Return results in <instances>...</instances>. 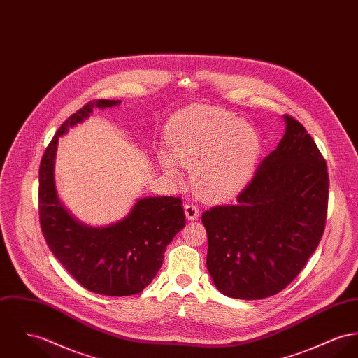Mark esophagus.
Segmentation results:
<instances>
[{
    "instance_id": "esophagus-1",
    "label": "esophagus",
    "mask_w": 358,
    "mask_h": 358,
    "mask_svg": "<svg viewBox=\"0 0 358 358\" xmlns=\"http://www.w3.org/2000/svg\"><path fill=\"white\" fill-rule=\"evenodd\" d=\"M185 215H186L187 220L194 221V220H196V218L199 217V209H198V206H196L195 203L187 202V203L185 205Z\"/></svg>"
}]
</instances>
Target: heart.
Instances as JSON below:
<instances>
[{
  "label": "heart",
  "mask_w": 358,
  "mask_h": 358,
  "mask_svg": "<svg viewBox=\"0 0 358 358\" xmlns=\"http://www.w3.org/2000/svg\"><path fill=\"white\" fill-rule=\"evenodd\" d=\"M169 149L159 153L160 166L178 182V163L191 166L194 190L217 199L238 189L259 155L257 131L234 114L215 107H196L175 120L167 134Z\"/></svg>",
  "instance_id": "heart-1"
}]
</instances>
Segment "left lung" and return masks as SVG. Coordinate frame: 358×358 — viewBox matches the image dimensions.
<instances>
[{
    "label": "left lung",
    "instance_id": "1",
    "mask_svg": "<svg viewBox=\"0 0 358 358\" xmlns=\"http://www.w3.org/2000/svg\"><path fill=\"white\" fill-rule=\"evenodd\" d=\"M285 134L234 203L203 212L206 266L225 296L259 300L285 289L315 252L326 224L329 173L306 127Z\"/></svg>",
    "mask_w": 358,
    "mask_h": 358
}]
</instances>
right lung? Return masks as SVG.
Listing matches in <instances>:
<instances>
[{
    "label": "right lung",
    "instance_id": "obj_1",
    "mask_svg": "<svg viewBox=\"0 0 358 358\" xmlns=\"http://www.w3.org/2000/svg\"><path fill=\"white\" fill-rule=\"evenodd\" d=\"M120 103L100 99L74 113L48 143L39 167V220L51 252L78 284L106 296L141 293L162 267L168 244L186 225L178 196L141 198L123 220L103 228L80 222L61 202L54 180L58 138L90 118L95 107Z\"/></svg>",
    "mask_w": 358,
    "mask_h": 358
}]
</instances>
